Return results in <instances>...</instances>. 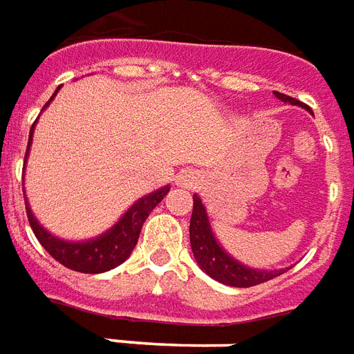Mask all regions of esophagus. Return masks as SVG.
Returning a JSON list of instances; mask_svg holds the SVG:
<instances>
[{
    "mask_svg": "<svg viewBox=\"0 0 354 354\" xmlns=\"http://www.w3.org/2000/svg\"><path fill=\"white\" fill-rule=\"evenodd\" d=\"M181 183H183V185H185V187H189L190 179H183V177H181Z\"/></svg>",
    "mask_w": 354,
    "mask_h": 354,
    "instance_id": "1",
    "label": "esophagus"
}]
</instances>
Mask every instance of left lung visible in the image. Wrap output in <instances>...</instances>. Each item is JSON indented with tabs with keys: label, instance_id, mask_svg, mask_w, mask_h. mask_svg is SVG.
I'll return each mask as SVG.
<instances>
[{
	"label": "left lung",
	"instance_id": "8db88e82",
	"mask_svg": "<svg viewBox=\"0 0 354 354\" xmlns=\"http://www.w3.org/2000/svg\"><path fill=\"white\" fill-rule=\"evenodd\" d=\"M280 101L290 102V104H301L297 99H293L290 95L274 91ZM194 207H192V217H190V248L196 257L198 265L202 267L212 278L217 282L234 288H250L272 280L282 274V270H255L248 269L244 265L234 261L229 253L217 244V240L212 234L209 219L202 204V200L194 194Z\"/></svg>",
	"mask_w": 354,
	"mask_h": 354
}]
</instances>
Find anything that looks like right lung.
Segmentation results:
<instances>
[{
    "instance_id": "add662e5",
    "label": "right lung",
    "mask_w": 354,
    "mask_h": 354,
    "mask_svg": "<svg viewBox=\"0 0 354 354\" xmlns=\"http://www.w3.org/2000/svg\"><path fill=\"white\" fill-rule=\"evenodd\" d=\"M57 91L53 93V97L57 95ZM53 97L45 102V106L53 101ZM34 125H36V122L32 124V129H30L28 149L30 142H32ZM28 149H26V154H28ZM167 192H169V187H164V189L149 194V196L141 198L139 202H135L129 207V212L120 219V223L114 229H110L106 234L95 238L91 242H82V244L80 242H64V240L51 236L34 219L28 204H26V215H28L30 227H32L34 234L39 240V244L44 245L53 259H57L61 265L72 270H77V272L97 274V272H106V270L114 269V267H118L120 263H124L131 255L133 248H135L137 240H139V234H141L142 223L147 221L150 212L164 200ZM24 202H26V198H24Z\"/></svg>"
}]
</instances>
